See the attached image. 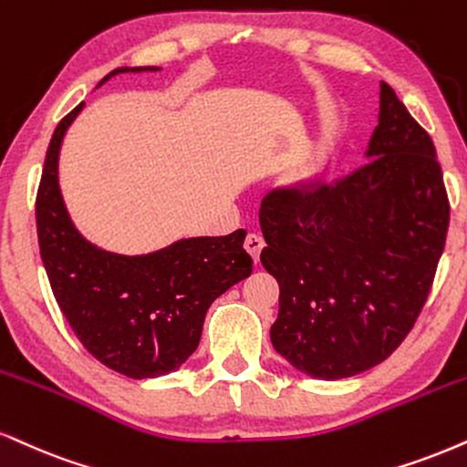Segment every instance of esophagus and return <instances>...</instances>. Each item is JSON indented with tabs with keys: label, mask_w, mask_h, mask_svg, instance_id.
Listing matches in <instances>:
<instances>
[{
	"label": "esophagus",
	"mask_w": 467,
	"mask_h": 467,
	"mask_svg": "<svg viewBox=\"0 0 467 467\" xmlns=\"http://www.w3.org/2000/svg\"><path fill=\"white\" fill-rule=\"evenodd\" d=\"M244 248L248 250V254L254 258V261H258V256H261V250L265 248V239H263L258 233H250L244 241Z\"/></svg>",
	"instance_id": "34e87169"
}]
</instances>
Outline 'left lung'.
Wrapping results in <instances>:
<instances>
[{"label": "left lung", "instance_id": "1", "mask_svg": "<svg viewBox=\"0 0 467 467\" xmlns=\"http://www.w3.org/2000/svg\"><path fill=\"white\" fill-rule=\"evenodd\" d=\"M369 162L261 202L263 267L278 280L272 344L302 374L339 380L383 363L429 297L451 206L429 132L380 82Z\"/></svg>", "mask_w": 467, "mask_h": 467}]
</instances>
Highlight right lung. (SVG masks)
Instances as JSON below:
<instances>
[{
    "label": "right lung",
    "instance_id": "add662e5",
    "mask_svg": "<svg viewBox=\"0 0 467 467\" xmlns=\"http://www.w3.org/2000/svg\"><path fill=\"white\" fill-rule=\"evenodd\" d=\"M119 67L117 73L159 71ZM84 102L60 119L45 156L36 193L38 248L60 311L91 355L130 379L178 369L200 344L209 306L252 274L245 230L226 237L180 239L141 256L106 252L73 226L58 187L63 137Z\"/></svg>",
    "mask_w": 467,
    "mask_h": 467
}]
</instances>
